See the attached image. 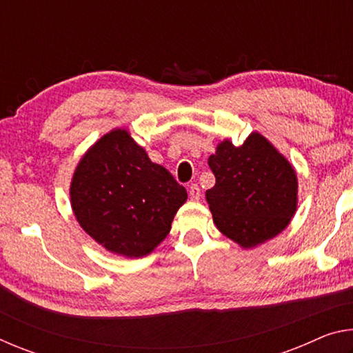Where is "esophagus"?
<instances>
[{
	"label": "esophagus",
	"mask_w": 353,
	"mask_h": 353,
	"mask_svg": "<svg viewBox=\"0 0 353 353\" xmlns=\"http://www.w3.org/2000/svg\"><path fill=\"white\" fill-rule=\"evenodd\" d=\"M188 194H190V199L198 201V199L201 198V188H199V185L191 183L190 188H188Z\"/></svg>",
	"instance_id": "esophagus-1"
}]
</instances>
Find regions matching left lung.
Here are the masks:
<instances>
[{"label":"left lung","instance_id":"left-lung-1","mask_svg":"<svg viewBox=\"0 0 353 353\" xmlns=\"http://www.w3.org/2000/svg\"><path fill=\"white\" fill-rule=\"evenodd\" d=\"M208 166L216 183L205 198L225 236L252 248L288 225L296 212V172L265 137L255 132L241 146L223 141Z\"/></svg>","mask_w":353,"mask_h":353}]
</instances>
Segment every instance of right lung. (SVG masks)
Instances as JSON below:
<instances>
[{
    "instance_id": "right-lung-1",
    "label": "right lung",
    "mask_w": 353,
    "mask_h": 353,
    "mask_svg": "<svg viewBox=\"0 0 353 353\" xmlns=\"http://www.w3.org/2000/svg\"><path fill=\"white\" fill-rule=\"evenodd\" d=\"M70 194L88 235L110 252L135 259L165 240L187 201V190L121 129L104 135L83 155Z\"/></svg>"
}]
</instances>
